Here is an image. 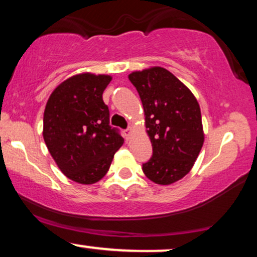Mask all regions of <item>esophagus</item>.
<instances>
[{"label": "esophagus", "instance_id": "esophagus-1", "mask_svg": "<svg viewBox=\"0 0 257 257\" xmlns=\"http://www.w3.org/2000/svg\"><path fill=\"white\" fill-rule=\"evenodd\" d=\"M132 133H133V128H132V126H129V128H128V129H125V131H124L125 138H126V139H129V138H131Z\"/></svg>", "mask_w": 257, "mask_h": 257}]
</instances>
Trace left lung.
<instances>
[{
    "mask_svg": "<svg viewBox=\"0 0 257 257\" xmlns=\"http://www.w3.org/2000/svg\"><path fill=\"white\" fill-rule=\"evenodd\" d=\"M128 77L143 102L153 150L143 172L155 184H174L190 173L204 143L198 101L163 67L135 71Z\"/></svg>",
    "mask_w": 257,
    "mask_h": 257,
    "instance_id": "obj_1",
    "label": "left lung"
}]
</instances>
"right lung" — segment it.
Returning <instances> with one entry per match:
<instances>
[{"instance_id":"add662e5","label":"right lung","mask_w":257,"mask_h":257,"mask_svg":"<svg viewBox=\"0 0 257 257\" xmlns=\"http://www.w3.org/2000/svg\"><path fill=\"white\" fill-rule=\"evenodd\" d=\"M108 75L79 73L53 90L43 114V139L64 175L90 185L105 176L114 153L124 143L110 125L102 93Z\"/></svg>"}]
</instances>
